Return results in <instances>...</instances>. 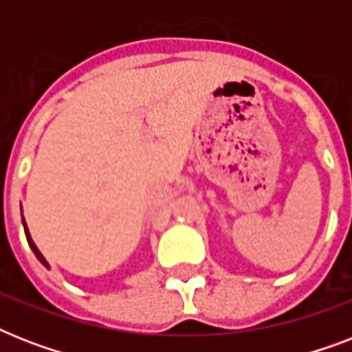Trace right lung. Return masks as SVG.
Returning <instances> with one entry per match:
<instances>
[{"instance_id": "add662e5", "label": "right lung", "mask_w": 352, "mask_h": 352, "mask_svg": "<svg viewBox=\"0 0 352 352\" xmlns=\"http://www.w3.org/2000/svg\"><path fill=\"white\" fill-rule=\"evenodd\" d=\"M23 228H25V235H27V241H29V246H30V248H32V252H34V254H36V257H38V259H40L41 265H45V267L49 268V263L45 261V257L41 256V252L38 250V246L34 245V241H32V237H30L29 228H27V225H25V219H23Z\"/></svg>"}]
</instances>
